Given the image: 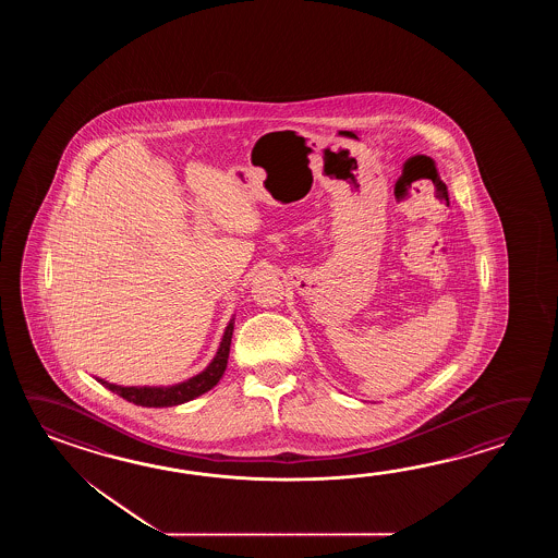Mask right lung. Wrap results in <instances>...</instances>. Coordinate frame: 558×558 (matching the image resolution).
<instances>
[{
  "mask_svg": "<svg viewBox=\"0 0 558 558\" xmlns=\"http://www.w3.org/2000/svg\"><path fill=\"white\" fill-rule=\"evenodd\" d=\"M233 325L235 317H231L229 325L223 332L221 344L215 353L214 361L203 368L199 375L191 379L169 385V387H121L104 379H97L106 389L111 392H118L125 401L142 407H175V404L187 403L203 392L211 391L219 379L223 377L227 368V359H229V349H231V337H233Z\"/></svg>",
  "mask_w": 558,
  "mask_h": 558,
  "instance_id": "1",
  "label": "right lung"
}]
</instances>
